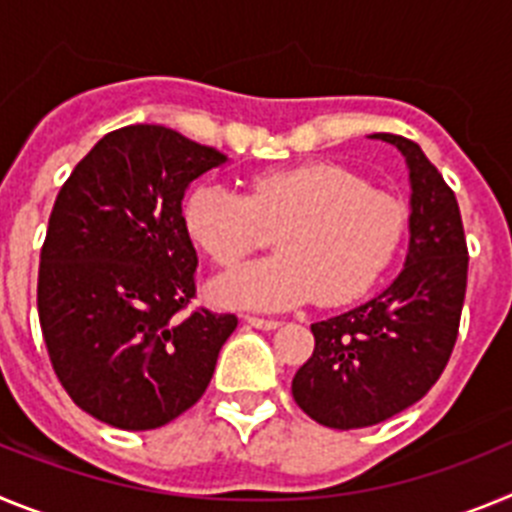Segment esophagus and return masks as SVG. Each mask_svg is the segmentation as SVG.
Returning <instances> with one entry per match:
<instances>
[{
    "instance_id": "1",
    "label": "esophagus",
    "mask_w": 512,
    "mask_h": 512,
    "mask_svg": "<svg viewBox=\"0 0 512 512\" xmlns=\"http://www.w3.org/2000/svg\"><path fill=\"white\" fill-rule=\"evenodd\" d=\"M246 323L251 325V328H259V330H274L279 328V320H266V318H256V315H246Z\"/></svg>"
}]
</instances>
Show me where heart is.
I'll return each instance as SVG.
<instances>
[{"instance_id": "heart-1", "label": "heart", "mask_w": 512, "mask_h": 512, "mask_svg": "<svg viewBox=\"0 0 512 512\" xmlns=\"http://www.w3.org/2000/svg\"><path fill=\"white\" fill-rule=\"evenodd\" d=\"M182 223L194 246L217 266H235L261 243V223L279 256L215 279L223 305L287 310L315 300L343 305L372 287L402 241L408 210L346 166L315 161L259 171L248 197L202 179L182 202Z\"/></svg>"}]
</instances>
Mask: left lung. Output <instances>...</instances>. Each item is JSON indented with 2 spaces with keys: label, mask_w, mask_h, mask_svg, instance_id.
I'll use <instances>...</instances> for the list:
<instances>
[{
  "label": "left lung",
  "mask_w": 512,
  "mask_h": 512,
  "mask_svg": "<svg viewBox=\"0 0 512 512\" xmlns=\"http://www.w3.org/2000/svg\"><path fill=\"white\" fill-rule=\"evenodd\" d=\"M410 179L408 256L395 282L351 310L312 323L315 351L292 379L320 425L351 431L415 405L449 364L467 292V241L454 192L418 143L392 133Z\"/></svg>",
  "instance_id": "left-lung-1"
}]
</instances>
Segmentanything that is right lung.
<instances>
[{"instance_id":"obj_1","label":"right lung","mask_w":512,"mask_h":512,"mask_svg":"<svg viewBox=\"0 0 512 512\" xmlns=\"http://www.w3.org/2000/svg\"><path fill=\"white\" fill-rule=\"evenodd\" d=\"M223 164L225 153L164 125H128L58 192L40 251V328L63 390L112 428L151 431L192 408L238 325L184 312L197 269L184 192Z\"/></svg>"}]
</instances>
